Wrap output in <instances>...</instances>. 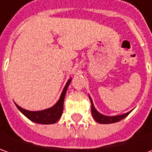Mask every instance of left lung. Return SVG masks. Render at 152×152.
<instances>
[{"label": "left lung", "instance_id": "left-lung-1", "mask_svg": "<svg viewBox=\"0 0 152 152\" xmlns=\"http://www.w3.org/2000/svg\"><path fill=\"white\" fill-rule=\"evenodd\" d=\"M91 102H92V117L94 118V119L97 121V123L99 124H112V123H116L118 121H120L121 119L124 118L126 116H128L129 114V113L128 112L127 113H124L122 115H117V116H112V117H109V116H105V115H102L101 113L97 112V110L95 109V107L93 106V103H92V99L90 98Z\"/></svg>", "mask_w": 152, "mask_h": 152}]
</instances>
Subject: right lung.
Returning <instances> with one entry per match:
<instances>
[{
  "mask_svg": "<svg viewBox=\"0 0 152 152\" xmlns=\"http://www.w3.org/2000/svg\"><path fill=\"white\" fill-rule=\"evenodd\" d=\"M71 80H69L66 83V86L63 90V92L60 95L59 101L56 102V104L52 107L42 110V111H28L26 109H23L21 107H19L18 104H16L17 107L18 108L21 112L23 113L27 118L30 119L31 121L42 124H55L57 122L62 115L63 113V106H64V99L66 96V91L69 84L71 83Z\"/></svg>",
  "mask_w": 152,
  "mask_h": 152,
  "instance_id": "obj_1",
  "label": "right lung"
}]
</instances>
